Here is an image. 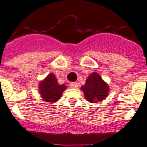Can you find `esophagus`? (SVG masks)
<instances>
[{
	"label": "esophagus",
	"instance_id": "34e87169",
	"mask_svg": "<svg viewBox=\"0 0 147 147\" xmlns=\"http://www.w3.org/2000/svg\"><path fill=\"white\" fill-rule=\"evenodd\" d=\"M78 84L77 82H71L70 83V87L72 88H78Z\"/></svg>",
	"mask_w": 147,
	"mask_h": 147
}]
</instances>
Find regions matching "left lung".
<instances>
[{
  "mask_svg": "<svg viewBox=\"0 0 147 147\" xmlns=\"http://www.w3.org/2000/svg\"><path fill=\"white\" fill-rule=\"evenodd\" d=\"M81 89L85 98L90 102L103 100L109 92V86L96 72H94L88 78L85 84Z\"/></svg>",
  "mask_w": 147,
  "mask_h": 147,
  "instance_id": "obj_1",
  "label": "left lung"
}]
</instances>
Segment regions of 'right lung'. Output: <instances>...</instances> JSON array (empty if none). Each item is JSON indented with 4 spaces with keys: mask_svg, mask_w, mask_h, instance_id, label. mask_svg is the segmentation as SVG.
<instances>
[{
    "mask_svg": "<svg viewBox=\"0 0 147 147\" xmlns=\"http://www.w3.org/2000/svg\"><path fill=\"white\" fill-rule=\"evenodd\" d=\"M66 88L63 84H59L57 79L53 73L49 74L47 77L39 84V90L41 97L47 102H53L60 99L62 94Z\"/></svg>",
    "mask_w": 147,
    "mask_h": 147,
    "instance_id": "1",
    "label": "right lung"
}]
</instances>
